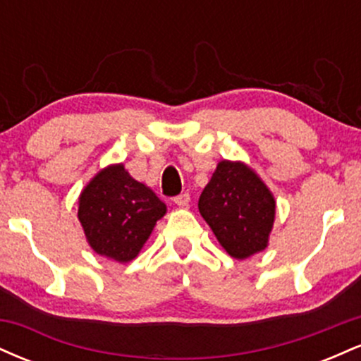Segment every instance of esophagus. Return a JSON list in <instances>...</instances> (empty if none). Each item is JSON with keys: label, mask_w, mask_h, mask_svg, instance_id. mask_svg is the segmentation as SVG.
<instances>
[{"label": "esophagus", "mask_w": 361, "mask_h": 361, "mask_svg": "<svg viewBox=\"0 0 361 361\" xmlns=\"http://www.w3.org/2000/svg\"><path fill=\"white\" fill-rule=\"evenodd\" d=\"M175 204L178 207H188L190 204V193H181L175 197Z\"/></svg>", "instance_id": "1"}]
</instances>
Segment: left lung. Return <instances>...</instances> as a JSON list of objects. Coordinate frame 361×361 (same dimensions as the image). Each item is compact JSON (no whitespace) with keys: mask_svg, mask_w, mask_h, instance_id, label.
I'll return each instance as SVG.
<instances>
[{"mask_svg":"<svg viewBox=\"0 0 361 361\" xmlns=\"http://www.w3.org/2000/svg\"><path fill=\"white\" fill-rule=\"evenodd\" d=\"M198 210L233 258H250L267 247L275 198L246 164L221 161L198 198Z\"/></svg>","mask_w":361,"mask_h":361,"instance_id":"obj_1","label":"left lung"}]
</instances>
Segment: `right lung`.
<instances>
[{"label": "right lung", "instance_id": "obj_1", "mask_svg": "<svg viewBox=\"0 0 361 361\" xmlns=\"http://www.w3.org/2000/svg\"><path fill=\"white\" fill-rule=\"evenodd\" d=\"M166 205L146 185L114 164L102 169L80 197L78 217L94 252L118 263L139 255Z\"/></svg>", "mask_w": 361, "mask_h": 361}]
</instances>
